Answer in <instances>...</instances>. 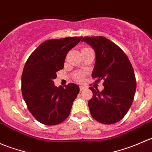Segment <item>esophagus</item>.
Here are the masks:
<instances>
[{"label": "esophagus", "instance_id": "obj_1", "mask_svg": "<svg viewBox=\"0 0 152 152\" xmlns=\"http://www.w3.org/2000/svg\"><path fill=\"white\" fill-rule=\"evenodd\" d=\"M86 87H85V86H80L79 87V89H80V91H82V90H84V89H85Z\"/></svg>", "mask_w": 152, "mask_h": 152}]
</instances>
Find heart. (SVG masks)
I'll list each match as a JSON object with an SVG mask.
<instances>
[{
  "label": "heart",
  "mask_w": 152,
  "mask_h": 152,
  "mask_svg": "<svg viewBox=\"0 0 152 152\" xmlns=\"http://www.w3.org/2000/svg\"><path fill=\"white\" fill-rule=\"evenodd\" d=\"M85 79V74L84 73H76L74 75V79L78 82H83Z\"/></svg>",
  "instance_id": "heart-1"
}]
</instances>
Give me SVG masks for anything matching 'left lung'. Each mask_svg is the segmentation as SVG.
<instances>
[{
    "instance_id": "left-lung-1",
    "label": "left lung",
    "mask_w": 152,
    "mask_h": 152,
    "mask_svg": "<svg viewBox=\"0 0 152 152\" xmlns=\"http://www.w3.org/2000/svg\"><path fill=\"white\" fill-rule=\"evenodd\" d=\"M96 53L92 76L103 79L104 90L93 87V97L88 102L92 117L104 124L120 121L129 110L136 90L134 70L125 53L117 45L104 37H85L82 39Z\"/></svg>"
}]
</instances>
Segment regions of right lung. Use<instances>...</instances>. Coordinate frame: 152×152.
Here are the masks:
<instances>
[{
  "instance_id": "right-lung-1",
  "label": "right lung",
  "mask_w": 152,
  "mask_h": 152,
  "mask_svg": "<svg viewBox=\"0 0 152 152\" xmlns=\"http://www.w3.org/2000/svg\"><path fill=\"white\" fill-rule=\"evenodd\" d=\"M82 37L49 39L30 55L22 73V93L32 115L45 125H56L70 115L79 87L70 83L56 87V72L64 67L67 52Z\"/></svg>"
}]
</instances>
